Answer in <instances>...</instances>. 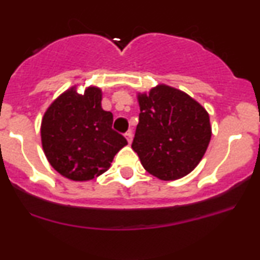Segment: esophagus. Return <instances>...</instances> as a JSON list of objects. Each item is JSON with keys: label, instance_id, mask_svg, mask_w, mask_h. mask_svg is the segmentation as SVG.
Masks as SVG:
<instances>
[{"label": "esophagus", "instance_id": "obj_1", "mask_svg": "<svg viewBox=\"0 0 260 260\" xmlns=\"http://www.w3.org/2000/svg\"><path fill=\"white\" fill-rule=\"evenodd\" d=\"M124 137H126V139H127L128 144L132 143V139H133V133L131 132V131H128V132L124 133Z\"/></svg>", "mask_w": 260, "mask_h": 260}]
</instances>
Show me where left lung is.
Wrapping results in <instances>:
<instances>
[{"label": "left lung", "mask_w": 260, "mask_h": 260, "mask_svg": "<svg viewBox=\"0 0 260 260\" xmlns=\"http://www.w3.org/2000/svg\"><path fill=\"white\" fill-rule=\"evenodd\" d=\"M139 123L132 143L143 167L162 180L191 172L211 140L207 111L185 93L158 86L139 95Z\"/></svg>", "instance_id": "8db88e82"}]
</instances>
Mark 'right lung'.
<instances>
[{"mask_svg": "<svg viewBox=\"0 0 260 260\" xmlns=\"http://www.w3.org/2000/svg\"><path fill=\"white\" fill-rule=\"evenodd\" d=\"M100 102L99 88L89 87L84 94L71 88L43 116V151L52 167L69 179L82 181L100 176L127 144L112 129V114L103 110Z\"/></svg>", "mask_w": 260, "mask_h": 260, "instance_id": "obj_1", "label": "right lung"}]
</instances>
